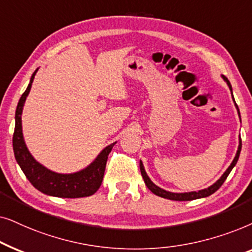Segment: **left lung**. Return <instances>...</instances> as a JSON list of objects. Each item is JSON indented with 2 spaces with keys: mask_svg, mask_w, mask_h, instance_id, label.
<instances>
[{
  "mask_svg": "<svg viewBox=\"0 0 252 252\" xmlns=\"http://www.w3.org/2000/svg\"><path fill=\"white\" fill-rule=\"evenodd\" d=\"M222 77V79L224 82L227 83L228 87H229L230 92H231V95H233V89H231V85L229 83V80H228L226 77L224 76H221ZM233 101L235 103V107L237 109V113H239V116H240V110H239V107H237L235 100H234V96H233ZM240 120H241V116H240ZM241 149H242V140H241V137H240V140H239V147H237V152L235 154V158H234V160L231 161L230 166L228 167L226 169V172H224L222 175L219 180L217 181L216 183H213L212 186L206 188V189H203V190H198V191H190V192H170V191H167L165 189H162V188L158 187L154 184L151 179L147 175L146 172H145V168H144V165L142 162V160L139 161V167H140V173H142V176L144 179V182H145L146 187L149 188V189L152 191L154 194H157V196L159 197H162V198H167V199H170V200H193V199H198V198H204V197H209L211 194L216 192V191L219 189V188L222 186L224 181H226L227 176L229 175V173L231 172V169L234 168L236 165L237 160H239V157H240V153H241Z\"/></svg>",
  "mask_w": 252,
  "mask_h": 252,
  "instance_id": "left-lung-1",
  "label": "left lung"
}]
</instances>
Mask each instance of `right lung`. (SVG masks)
Instances as JSON below:
<instances>
[{
    "label": "right lung",
    "instance_id": "1",
    "mask_svg": "<svg viewBox=\"0 0 252 252\" xmlns=\"http://www.w3.org/2000/svg\"><path fill=\"white\" fill-rule=\"evenodd\" d=\"M38 70L39 68L33 72L28 89L23 93L18 105H17L15 132H13L12 138L13 153H15L17 163L21 167L23 173L25 174V176L28 177L32 186L35 189L41 191L42 193L48 194V196L60 197V198H80V197L92 196L101 186L108 154L116 142L106 146L93 162L90 163L86 168L76 173H56L38 162L26 146L22 128L23 108H24L25 100L31 91L33 79H34Z\"/></svg>",
    "mask_w": 252,
    "mask_h": 252
}]
</instances>
